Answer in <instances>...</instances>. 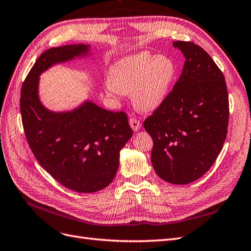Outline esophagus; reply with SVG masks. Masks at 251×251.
I'll return each instance as SVG.
<instances>
[{
  "label": "esophagus",
  "instance_id": "1",
  "mask_svg": "<svg viewBox=\"0 0 251 251\" xmlns=\"http://www.w3.org/2000/svg\"><path fill=\"white\" fill-rule=\"evenodd\" d=\"M128 124H130L131 127L133 128V131H139L140 128H141L140 121L137 120L136 118H130V119H128Z\"/></svg>",
  "mask_w": 251,
  "mask_h": 251
}]
</instances>
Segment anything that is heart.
<instances>
[{
	"label": "heart",
	"instance_id": "heart-1",
	"mask_svg": "<svg viewBox=\"0 0 251 251\" xmlns=\"http://www.w3.org/2000/svg\"><path fill=\"white\" fill-rule=\"evenodd\" d=\"M175 76L176 66L170 57L140 52L114 64L103 89L105 95L116 102L123 100L125 94H131L136 108L151 112L168 98Z\"/></svg>",
	"mask_w": 251,
	"mask_h": 251
}]
</instances>
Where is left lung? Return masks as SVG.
I'll return each instance as SVG.
<instances>
[{
	"label": "left lung",
	"mask_w": 251,
	"mask_h": 251,
	"mask_svg": "<svg viewBox=\"0 0 251 251\" xmlns=\"http://www.w3.org/2000/svg\"><path fill=\"white\" fill-rule=\"evenodd\" d=\"M174 47L185 57L183 70L165 101L143 126L153 138L151 160L172 184L202 177L222 151L229 103L224 75L208 53L192 42Z\"/></svg>",
	"instance_id": "1"
}]
</instances>
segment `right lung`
<instances>
[{"label":"right lung","mask_w":251,"mask_h":251,"mask_svg":"<svg viewBox=\"0 0 251 251\" xmlns=\"http://www.w3.org/2000/svg\"><path fill=\"white\" fill-rule=\"evenodd\" d=\"M90 45L75 44L43 52L21 90L22 123L36 160L60 184L77 193H95L115 178L120 151L133 136L127 116L85 100L70 111L42 103L40 75L52 66L90 54Z\"/></svg>","instance_id":"right-lung-1"}]
</instances>
